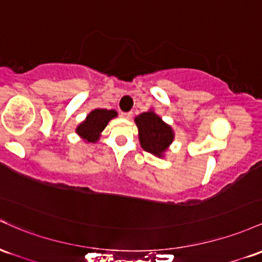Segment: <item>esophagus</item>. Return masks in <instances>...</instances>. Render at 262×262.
I'll use <instances>...</instances> for the list:
<instances>
[{
  "mask_svg": "<svg viewBox=\"0 0 262 262\" xmlns=\"http://www.w3.org/2000/svg\"><path fill=\"white\" fill-rule=\"evenodd\" d=\"M132 113H121V117H123V119H130Z\"/></svg>",
  "mask_w": 262,
  "mask_h": 262,
  "instance_id": "34e87169",
  "label": "esophagus"
}]
</instances>
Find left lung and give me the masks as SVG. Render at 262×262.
Listing matches in <instances>:
<instances>
[{"label":"left lung","mask_w":262,"mask_h":262,"mask_svg":"<svg viewBox=\"0 0 262 262\" xmlns=\"http://www.w3.org/2000/svg\"><path fill=\"white\" fill-rule=\"evenodd\" d=\"M135 122L139 127L141 147L157 157H163L164 152L174 139L172 127L152 110L140 114L135 119Z\"/></svg>","instance_id":"obj_1"}]
</instances>
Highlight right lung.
<instances>
[{
  "label": "right lung",
  "instance_id": "1",
  "mask_svg": "<svg viewBox=\"0 0 262 262\" xmlns=\"http://www.w3.org/2000/svg\"><path fill=\"white\" fill-rule=\"evenodd\" d=\"M117 116L115 110H106V108H95L93 110L86 119L76 127V134L86 142H96L100 139V134L104 131L111 119Z\"/></svg>",
  "mask_w": 262,
  "mask_h": 262
}]
</instances>
